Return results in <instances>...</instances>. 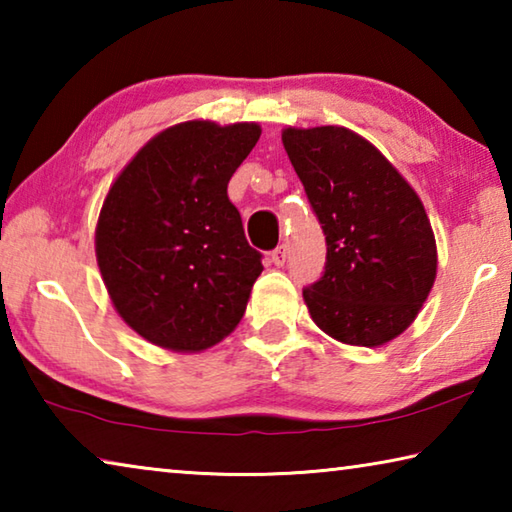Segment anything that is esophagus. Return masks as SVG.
Here are the masks:
<instances>
[{
	"mask_svg": "<svg viewBox=\"0 0 512 512\" xmlns=\"http://www.w3.org/2000/svg\"><path fill=\"white\" fill-rule=\"evenodd\" d=\"M271 262L275 266H284V262H287V248L284 246H277L273 253H271Z\"/></svg>",
	"mask_w": 512,
	"mask_h": 512,
	"instance_id": "obj_1",
	"label": "esophagus"
}]
</instances>
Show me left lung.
Masks as SVG:
<instances>
[{
    "label": "left lung",
    "mask_w": 512,
    "mask_h": 512,
    "mask_svg": "<svg viewBox=\"0 0 512 512\" xmlns=\"http://www.w3.org/2000/svg\"><path fill=\"white\" fill-rule=\"evenodd\" d=\"M282 144L327 241L325 273L302 291L311 320L345 345L397 339L438 271L420 196L375 144L345 126H287Z\"/></svg>",
    "instance_id": "left-lung-1"
}]
</instances>
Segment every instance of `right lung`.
Listing matches in <instances>:
<instances>
[{
    "instance_id": "obj_1",
    "label": "right lung",
    "mask_w": 512,
    "mask_h": 512,
    "mask_svg": "<svg viewBox=\"0 0 512 512\" xmlns=\"http://www.w3.org/2000/svg\"><path fill=\"white\" fill-rule=\"evenodd\" d=\"M259 135L255 121H180L151 137L103 198V284L121 320L158 348L203 352L244 318L264 266L228 183Z\"/></svg>"
}]
</instances>
